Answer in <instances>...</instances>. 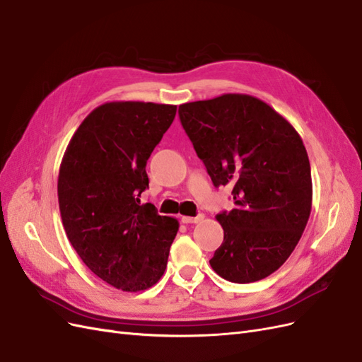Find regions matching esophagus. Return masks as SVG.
<instances>
[{
	"label": "esophagus",
	"mask_w": 362,
	"mask_h": 362,
	"mask_svg": "<svg viewBox=\"0 0 362 362\" xmlns=\"http://www.w3.org/2000/svg\"><path fill=\"white\" fill-rule=\"evenodd\" d=\"M204 214L202 213H199L198 216H194V217H190V216H182L181 217V221H182V223H199L201 221H204Z\"/></svg>",
	"instance_id": "1"
}]
</instances>
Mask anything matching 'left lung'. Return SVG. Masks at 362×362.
<instances>
[{
  "label": "left lung",
  "mask_w": 362,
  "mask_h": 362,
  "mask_svg": "<svg viewBox=\"0 0 362 362\" xmlns=\"http://www.w3.org/2000/svg\"><path fill=\"white\" fill-rule=\"evenodd\" d=\"M180 120L216 187L234 208L217 214L223 243L210 259L237 284L264 279L299 243L311 213V168L288 120L258 98L226 93L180 105Z\"/></svg>",
  "instance_id": "1"
}]
</instances>
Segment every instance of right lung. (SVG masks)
I'll return each instance as SVG.
<instances>
[{
	"label": "right lung",
	"instance_id": "1",
	"mask_svg": "<svg viewBox=\"0 0 362 362\" xmlns=\"http://www.w3.org/2000/svg\"><path fill=\"white\" fill-rule=\"evenodd\" d=\"M177 105L107 103L87 116L64 152L59 206L71 245L98 278L122 291L146 290L168 266L178 221L140 205L146 161Z\"/></svg>",
	"mask_w": 362,
	"mask_h": 362
}]
</instances>
